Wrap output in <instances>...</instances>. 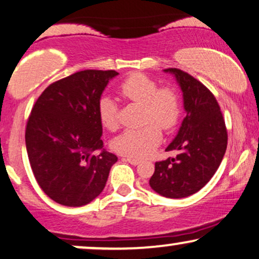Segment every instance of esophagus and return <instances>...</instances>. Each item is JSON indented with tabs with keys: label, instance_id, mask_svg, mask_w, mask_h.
Masks as SVG:
<instances>
[{
	"label": "esophagus",
	"instance_id": "esophagus-1",
	"mask_svg": "<svg viewBox=\"0 0 259 259\" xmlns=\"http://www.w3.org/2000/svg\"><path fill=\"white\" fill-rule=\"evenodd\" d=\"M124 161L132 163V165H139L140 163V160L139 159H134V158H123Z\"/></svg>",
	"mask_w": 259,
	"mask_h": 259
}]
</instances>
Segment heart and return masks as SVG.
Listing matches in <instances>:
<instances>
[{"label":"heart","instance_id":"heart-1","mask_svg":"<svg viewBox=\"0 0 259 259\" xmlns=\"http://www.w3.org/2000/svg\"><path fill=\"white\" fill-rule=\"evenodd\" d=\"M119 93L124 99L142 106L143 123L141 129L125 130L112 141L117 153L133 158H142L152 153L161 140V132L171 130L181 117V100L171 88H159L158 83L145 74L135 73L120 83ZM100 123L107 130L118 126V111L110 97H103L98 104Z\"/></svg>","mask_w":259,"mask_h":259}]
</instances>
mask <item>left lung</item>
Wrapping results in <instances>:
<instances>
[{"label": "left lung", "instance_id": "8db88e82", "mask_svg": "<svg viewBox=\"0 0 259 259\" xmlns=\"http://www.w3.org/2000/svg\"><path fill=\"white\" fill-rule=\"evenodd\" d=\"M163 71L176 77L186 114L166 148L178 154L155 162L149 185L163 197L184 198L199 191L218 171L227 148V130L220 106L204 84L181 69Z\"/></svg>", "mask_w": 259, "mask_h": 259}]
</instances>
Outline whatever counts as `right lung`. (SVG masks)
I'll list each match as a JSON object with an SVG mask.
<instances>
[{
	"label": "right lung",
	"mask_w": 259,
	"mask_h": 259,
	"mask_svg": "<svg viewBox=\"0 0 259 259\" xmlns=\"http://www.w3.org/2000/svg\"><path fill=\"white\" fill-rule=\"evenodd\" d=\"M117 75L82 70L58 80L29 114L25 140L32 172L42 191L62 205L81 207L98 197L118 160L103 148L98 116L101 94Z\"/></svg>",
	"instance_id": "1"
}]
</instances>
